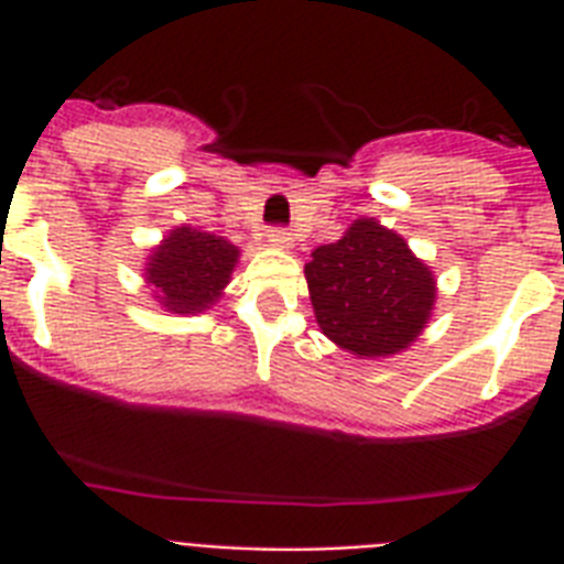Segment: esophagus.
Segmentation results:
<instances>
[{"mask_svg":"<svg viewBox=\"0 0 564 564\" xmlns=\"http://www.w3.org/2000/svg\"><path fill=\"white\" fill-rule=\"evenodd\" d=\"M265 237H269V242H272L274 248H290L292 246V234L286 228H272L269 234H265Z\"/></svg>","mask_w":564,"mask_h":564,"instance_id":"1","label":"esophagus"}]
</instances>
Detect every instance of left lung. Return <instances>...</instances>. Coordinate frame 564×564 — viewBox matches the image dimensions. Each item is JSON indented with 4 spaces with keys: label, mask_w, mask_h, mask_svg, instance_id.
Wrapping results in <instances>:
<instances>
[{
    "label": "left lung",
    "mask_w": 564,
    "mask_h": 564,
    "mask_svg": "<svg viewBox=\"0 0 564 564\" xmlns=\"http://www.w3.org/2000/svg\"><path fill=\"white\" fill-rule=\"evenodd\" d=\"M318 327L345 351L386 357L427 325L436 283L398 234L357 219L304 265Z\"/></svg>",
    "instance_id": "left-lung-1"
}]
</instances>
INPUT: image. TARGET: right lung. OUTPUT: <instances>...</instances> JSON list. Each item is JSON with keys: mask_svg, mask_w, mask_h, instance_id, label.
<instances>
[{"mask_svg": "<svg viewBox=\"0 0 564 564\" xmlns=\"http://www.w3.org/2000/svg\"><path fill=\"white\" fill-rule=\"evenodd\" d=\"M239 251L228 239L195 228H175L152 254L149 278L163 307L198 313L221 295Z\"/></svg>", "mask_w": 564, "mask_h": 564, "instance_id": "right-lung-1", "label": "right lung"}]
</instances>
